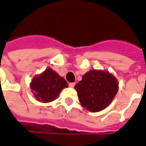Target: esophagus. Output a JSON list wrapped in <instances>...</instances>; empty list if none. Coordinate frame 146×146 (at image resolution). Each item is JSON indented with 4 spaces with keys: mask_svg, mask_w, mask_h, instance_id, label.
<instances>
[{
    "mask_svg": "<svg viewBox=\"0 0 146 146\" xmlns=\"http://www.w3.org/2000/svg\"><path fill=\"white\" fill-rule=\"evenodd\" d=\"M74 85H75V83H70V84H69V87L74 88Z\"/></svg>",
    "mask_w": 146,
    "mask_h": 146,
    "instance_id": "34e87169",
    "label": "esophagus"
}]
</instances>
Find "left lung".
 <instances>
[{
    "instance_id": "1",
    "label": "left lung",
    "mask_w": 146,
    "mask_h": 146,
    "mask_svg": "<svg viewBox=\"0 0 146 146\" xmlns=\"http://www.w3.org/2000/svg\"><path fill=\"white\" fill-rule=\"evenodd\" d=\"M83 107L92 112L107 108L119 91V82L115 75L107 71L91 70L82 76L74 86Z\"/></svg>"
}]
</instances>
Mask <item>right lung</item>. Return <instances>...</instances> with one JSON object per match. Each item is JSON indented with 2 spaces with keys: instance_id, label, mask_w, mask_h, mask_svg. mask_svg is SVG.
I'll return each mask as SVG.
<instances>
[{
  "instance_id": "add662e5",
  "label": "right lung",
  "mask_w": 146,
  "mask_h": 146,
  "mask_svg": "<svg viewBox=\"0 0 146 146\" xmlns=\"http://www.w3.org/2000/svg\"><path fill=\"white\" fill-rule=\"evenodd\" d=\"M68 83L51 68L33 78L30 88L35 98L40 102L48 103L55 100Z\"/></svg>"
}]
</instances>
